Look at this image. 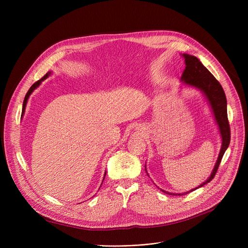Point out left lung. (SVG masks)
<instances>
[{"label":"left lung","instance_id":"obj_1","mask_svg":"<svg viewBox=\"0 0 248 248\" xmlns=\"http://www.w3.org/2000/svg\"><path fill=\"white\" fill-rule=\"evenodd\" d=\"M182 56H183L185 59L186 67L183 73H182L181 81L183 82L184 85L196 88L203 93L206 101L208 102V104H209V107L211 108L214 120L218 125L219 134L221 136V140L222 141H221L220 152L218 155L217 161L214 165L213 170L210 176L208 177V179L204 181L202 184L185 193H171V192L165 191L163 189H160L166 194L179 195V196L180 195L188 194L194 190L206 185L207 183H209V182L214 178L218 170L220 162L222 160L223 155L227 150L230 142V127H229L228 117H227V100H226V96L222 86H221V84L212 75V73L204 66L197 57L185 54V53L182 54ZM146 172H147V169H146Z\"/></svg>","mask_w":248,"mask_h":248}]
</instances>
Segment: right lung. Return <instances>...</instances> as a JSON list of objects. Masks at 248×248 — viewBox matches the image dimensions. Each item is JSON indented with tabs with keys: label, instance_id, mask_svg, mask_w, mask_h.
<instances>
[{
	"label": "right lung",
	"instance_id": "right-lung-1",
	"mask_svg": "<svg viewBox=\"0 0 248 248\" xmlns=\"http://www.w3.org/2000/svg\"><path fill=\"white\" fill-rule=\"evenodd\" d=\"M51 75V72L49 71V72H47L40 80H38L37 82H35L31 87H30V89L28 90V93H27V94H26V96H25V98H24V102H23V108H22V117H23V115H24V113H25V109H26V106H27V102H28V99H29V97H30V95L32 94V93L33 91L37 88V87H39V85H40L41 83H42V81H44L46 78H48L49 76ZM106 175H107V172L104 173V177H106ZM104 177H103V180H104ZM103 182V181H102Z\"/></svg>",
	"mask_w": 248,
	"mask_h": 248
}]
</instances>
